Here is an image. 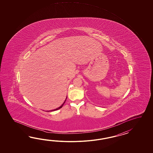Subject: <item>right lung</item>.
Listing matches in <instances>:
<instances>
[{
  "label": "right lung",
  "mask_w": 153,
  "mask_h": 153,
  "mask_svg": "<svg viewBox=\"0 0 153 153\" xmlns=\"http://www.w3.org/2000/svg\"><path fill=\"white\" fill-rule=\"evenodd\" d=\"M66 100H67V98H66V99H65V102H63V104H62V105H61V106H60V107H59L57 108H56V109H53V110H52V111H57V110H58V109H60V108H62V107H63V104H65V101H66Z\"/></svg>",
  "instance_id": "add662e5"
}]
</instances>
